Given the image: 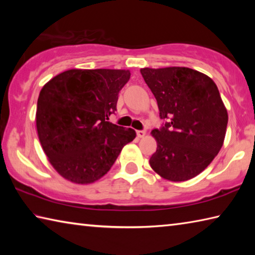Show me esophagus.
<instances>
[{"mask_svg":"<svg viewBox=\"0 0 255 255\" xmlns=\"http://www.w3.org/2000/svg\"><path fill=\"white\" fill-rule=\"evenodd\" d=\"M136 133H137V137L141 138V137H144V136H145L146 131H145V130H137V131H136Z\"/></svg>","mask_w":255,"mask_h":255,"instance_id":"obj_1","label":"esophagus"}]
</instances>
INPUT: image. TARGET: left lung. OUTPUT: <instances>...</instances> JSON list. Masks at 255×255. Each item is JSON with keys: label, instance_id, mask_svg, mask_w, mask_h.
Here are the masks:
<instances>
[{"label": "left lung", "instance_id": "1", "mask_svg": "<svg viewBox=\"0 0 255 255\" xmlns=\"http://www.w3.org/2000/svg\"><path fill=\"white\" fill-rule=\"evenodd\" d=\"M140 73L165 120L152 130L157 148L150 166L174 182L195 178L213 162L225 138L228 115L217 85L188 67H146Z\"/></svg>", "mask_w": 255, "mask_h": 255}]
</instances>
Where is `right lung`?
I'll use <instances>...</instances> for the list:
<instances>
[{
    "instance_id": "add662e5",
    "label": "right lung",
    "mask_w": 255,
    "mask_h": 255,
    "mask_svg": "<svg viewBox=\"0 0 255 255\" xmlns=\"http://www.w3.org/2000/svg\"><path fill=\"white\" fill-rule=\"evenodd\" d=\"M130 79L125 70H70L44 85L37 102L38 137L58 173L86 184L111 169L133 129L107 122L119 91Z\"/></svg>"
}]
</instances>
